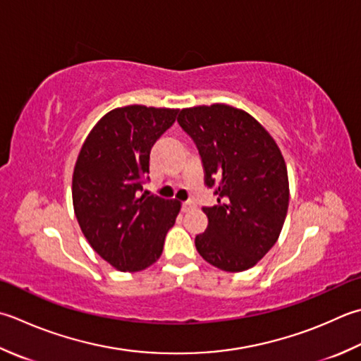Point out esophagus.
Listing matches in <instances>:
<instances>
[{
	"mask_svg": "<svg viewBox=\"0 0 361 361\" xmlns=\"http://www.w3.org/2000/svg\"><path fill=\"white\" fill-rule=\"evenodd\" d=\"M192 207H194L192 202H185V203H183V211H188V209H190Z\"/></svg>",
	"mask_w": 361,
	"mask_h": 361,
	"instance_id": "34e87169",
	"label": "esophagus"
}]
</instances>
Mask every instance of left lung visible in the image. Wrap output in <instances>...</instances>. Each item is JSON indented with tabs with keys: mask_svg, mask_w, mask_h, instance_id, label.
I'll return each instance as SVG.
<instances>
[{
	"mask_svg": "<svg viewBox=\"0 0 361 361\" xmlns=\"http://www.w3.org/2000/svg\"><path fill=\"white\" fill-rule=\"evenodd\" d=\"M178 123L199 148L204 183L217 204L203 208L208 228L195 236L200 257L225 272L255 266L283 228L289 181L283 154L249 112L225 103L180 111Z\"/></svg>",
	"mask_w": 361,
	"mask_h": 361,
	"instance_id": "left-lung-1",
	"label": "left lung"
}]
</instances>
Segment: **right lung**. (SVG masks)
I'll use <instances>...</instances> for the list:
<instances>
[{
	"label": "right lung",
	"instance_id": "add662e5",
	"mask_svg": "<svg viewBox=\"0 0 361 361\" xmlns=\"http://www.w3.org/2000/svg\"><path fill=\"white\" fill-rule=\"evenodd\" d=\"M176 112L144 104L112 109L90 130L78 154L75 216L92 249L117 271L152 266L181 209L178 200L140 195L152 147L171 128Z\"/></svg>",
	"mask_w": 361,
	"mask_h": 361
}]
</instances>
